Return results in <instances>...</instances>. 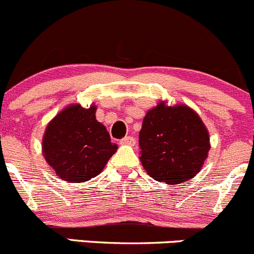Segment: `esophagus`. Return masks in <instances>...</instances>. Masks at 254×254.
Returning a JSON list of instances; mask_svg holds the SVG:
<instances>
[{"mask_svg": "<svg viewBox=\"0 0 254 254\" xmlns=\"http://www.w3.org/2000/svg\"><path fill=\"white\" fill-rule=\"evenodd\" d=\"M121 144H129V146H133L134 143H136V139L133 138V137L128 136V137H123L122 139L120 141Z\"/></svg>", "mask_w": 254, "mask_h": 254, "instance_id": "obj_1", "label": "esophagus"}]
</instances>
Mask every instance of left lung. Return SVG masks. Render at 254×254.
<instances>
[{"instance_id":"1","label":"left lung","mask_w":254,"mask_h":254,"mask_svg":"<svg viewBox=\"0 0 254 254\" xmlns=\"http://www.w3.org/2000/svg\"><path fill=\"white\" fill-rule=\"evenodd\" d=\"M138 143L139 159L147 173L172 186L194 177L211 148L208 131L199 116L188 106L165 102L144 116Z\"/></svg>"}]
</instances>
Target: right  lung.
Masks as SVG:
<instances>
[{"instance_id":"1","label":"right lung","mask_w":254,"mask_h":254,"mask_svg":"<svg viewBox=\"0 0 254 254\" xmlns=\"http://www.w3.org/2000/svg\"><path fill=\"white\" fill-rule=\"evenodd\" d=\"M96 110L95 105H71L46 127L43 156L66 182H86L98 176L117 151L105 126L96 120Z\"/></svg>"}]
</instances>
